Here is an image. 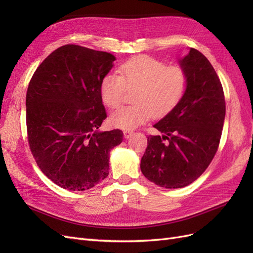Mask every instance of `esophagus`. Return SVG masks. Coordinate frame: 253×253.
<instances>
[{
  "label": "esophagus",
  "mask_w": 253,
  "mask_h": 253,
  "mask_svg": "<svg viewBox=\"0 0 253 253\" xmlns=\"http://www.w3.org/2000/svg\"><path fill=\"white\" fill-rule=\"evenodd\" d=\"M133 134H134V132H132V131H125V132H124V136L126 137V139L129 138V137H131Z\"/></svg>",
  "instance_id": "34e87169"
}]
</instances>
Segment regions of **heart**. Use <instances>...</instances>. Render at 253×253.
<instances>
[{
    "label": "heart",
    "mask_w": 253,
    "mask_h": 253,
    "mask_svg": "<svg viewBox=\"0 0 253 253\" xmlns=\"http://www.w3.org/2000/svg\"><path fill=\"white\" fill-rule=\"evenodd\" d=\"M120 75L106 74L100 84L102 101L111 109L119 106L127 89L137 88L133 105L119 108L111 115V125L133 129L153 115L164 116L179 103L188 87V75L181 66L167 65L150 56H136L119 66Z\"/></svg>",
    "instance_id": "b5f03b06"
}]
</instances>
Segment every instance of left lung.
Returning a JSON list of instances; mask_svg holds the SVG:
<instances>
[{
    "label": "left lung",
    "mask_w": 253,
    "mask_h": 253,
    "mask_svg": "<svg viewBox=\"0 0 253 253\" xmlns=\"http://www.w3.org/2000/svg\"><path fill=\"white\" fill-rule=\"evenodd\" d=\"M188 87L175 108L149 135L141 158L142 174L155 185L183 188L206 171L216 154L223 131L226 102L220 80L201 51L191 48L180 60Z\"/></svg>",
    "instance_id": "obj_1"
}]
</instances>
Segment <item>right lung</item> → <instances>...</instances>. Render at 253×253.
I'll return each mask as SVG.
<instances>
[{"mask_svg":"<svg viewBox=\"0 0 253 253\" xmlns=\"http://www.w3.org/2000/svg\"><path fill=\"white\" fill-rule=\"evenodd\" d=\"M114 60L110 52L66 44L29 81V149L40 170L61 188L87 190L109 175L110 151L124 137L120 129H98L106 118L100 84Z\"/></svg>","mask_w":253,"mask_h":253,"instance_id":"right-lung-1","label":"right lung"}]
</instances>
